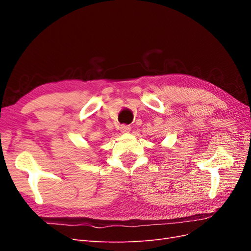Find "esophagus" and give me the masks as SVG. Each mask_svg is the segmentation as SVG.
Segmentation results:
<instances>
[{"mask_svg":"<svg viewBox=\"0 0 251 251\" xmlns=\"http://www.w3.org/2000/svg\"><path fill=\"white\" fill-rule=\"evenodd\" d=\"M131 131V126L128 125H121L120 126V132L121 133H128Z\"/></svg>","mask_w":251,"mask_h":251,"instance_id":"34e87169","label":"esophagus"}]
</instances>
